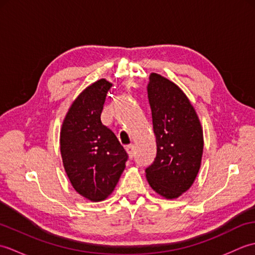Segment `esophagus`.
Instances as JSON below:
<instances>
[{
  "instance_id": "obj_1",
  "label": "esophagus",
  "mask_w": 255,
  "mask_h": 255,
  "mask_svg": "<svg viewBox=\"0 0 255 255\" xmlns=\"http://www.w3.org/2000/svg\"><path fill=\"white\" fill-rule=\"evenodd\" d=\"M126 151L129 155V158L132 159L133 155H134V145L133 144H128L126 145Z\"/></svg>"
}]
</instances>
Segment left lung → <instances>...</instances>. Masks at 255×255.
I'll use <instances>...</instances> for the list:
<instances>
[{"instance_id":"1","label":"left lung","mask_w":255,"mask_h":255,"mask_svg":"<svg viewBox=\"0 0 255 255\" xmlns=\"http://www.w3.org/2000/svg\"><path fill=\"white\" fill-rule=\"evenodd\" d=\"M149 79L156 153L145 167V176L156 193L172 199L186 192L196 178L204 149L203 129L191 102L176 84L156 73Z\"/></svg>"}]
</instances>
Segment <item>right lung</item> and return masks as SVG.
<instances>
[{
    "mask_svg": "<svg viewBox=\"0 0 255 255\" xmlns=\"http://www.w3.org/2000/svg\"><path fill=\"white\" fill-rule=\"evenodd\" d=\"M112 84L102 79L86 88L70 107L60 132L64 170L80 195L100 202L110 195L128 154L101 114Z\"/></svg>",
    "mask_w": 255,
    "mask_h": 255,
    "instance_id": "add662e5",
    "label": "right lung"
}]
</instances>
